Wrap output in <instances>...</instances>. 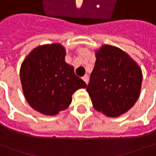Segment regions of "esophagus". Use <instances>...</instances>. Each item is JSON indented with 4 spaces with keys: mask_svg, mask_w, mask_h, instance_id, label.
<instances>
[{
    "mask_svg": "<svg viewBox=\"0 0 156 156\" xmlns=\"http://www.w3.org/2000/svg\"><path fill=\"white\" fill-rule=\"evenodd\" d=\"M82 78H83V80H84L87 84L88 83V79H89V78H88V76H87V75H85V76H84Z\"/></svg>",
    "mask_w": 156,
    "mask_h": 156,
    "instance_id": "34e87169",
    "label": "esophagus"
}]
</instances>
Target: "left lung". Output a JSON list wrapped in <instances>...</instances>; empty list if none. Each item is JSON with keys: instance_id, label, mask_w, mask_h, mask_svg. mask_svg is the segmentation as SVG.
<instances>
[{"instance_id": "8db88e82", "label": "left lung", "mask_w": 156, "mask_h": 156, "mask_svg": "<svg viewBox=\"0 0 156 156\" xmlns=\"http://www.w3.org/2000/svg\"><path fill=\"white\" fill-rule=\"evenodd\" d=\"M95 57L87 91L96 111L119 117L133 107L140 95L141 68L127 52L109 44L96 50Z\"/></svg>"}]
</instances>
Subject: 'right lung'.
Here are the masks:
<instances>
[{
	"label": "right lung",
	"mask_w": 156,
	"mask_h": 156,
	"mask_svg": "<svg viewBox=\"0 0 156 156\" xmlns=\"http://www.w3.org/2000/svg\"><path fill=\"white\" fill-rule=\"evenodd\" d=\"M66 50L58 43L39 45L25 58L20 81L28 105L44 115L54 116L66 110L72 94L87 84L65 62Z\"/></svg>",
	"instance_id": "obj_1"
}]
</instances>
